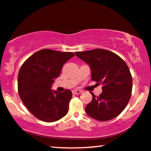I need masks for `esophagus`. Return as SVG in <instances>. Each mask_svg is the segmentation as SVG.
<instances>
[{"mask_svg": "<svg viewBox=\"0 0 151 151\" xmlns=\"http://www.w3.org/2000/svg\"><path fill=\"white\" fill-rule=\"evenodd\" d=\"M81 93H82L81 90H72V94H79Z\"/></svg>", "mask_w": 151, "mask_h": 151, "instance_id": "1", "label": "esophagus"}]
</instances>
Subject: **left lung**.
<instances>
[{
    "label": "left lung",
    "mask_w": 151,
    "mask_h": 151,
    "mask_svg": "<svg viewBox=\"0 0 151 151\" xmlns=\"http://www.w3.org/2000/svg\"><path fill=\"white\" fill-rule=\"evenodd\" d=\"M75 55L89 65L92 80L102 83V92L86 107L88 115L106 122L114 119L124 110L132 92V79L125 61L113 52L104 49L76 52Z\"/></svg>",
    "instance_id": "left-lung-1"
}]
</instances>
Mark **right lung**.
Instances as JSON below:
<instances>
[{"mask_svg":"<svg viewBox=\"0 0 151 151\" xmlns=\"http://www.w3.org/2000/svg\"><path fill=\"white\" fill-rule=\"evenodd\" d=\"M73 57L72 52L44 49L32 55L21 66L18 75L19 96L37 119L53 122L67 114L72 92H59L51 88L63 64Z\"/></svg>","mask_w":151,"mask_h":151,"instance_id":"right-lung-1","label":"right lung"}]
</instances>
